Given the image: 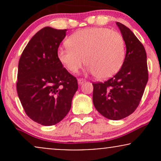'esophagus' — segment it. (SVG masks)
Instances as JSON below:
<instances>
[{
  "label": "esophagus",
  "mask_w": 161,
  "mask_h": 161,
  "mask_svg": "<svg viewBox=\"0 0 161 161\" xmlns=\"http://www.w3.org/2000/svg\"><path fill=\"white\" fill-rule=\"evenodd\" d=\"M85 82H86V80H85V79H78V83H79V86H81V85L83 84V83H84Z\"/></svg>",
  "instance_id": "34e87169"
}]
</instances>
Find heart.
Returning a JSON list of instances; mask_svg holds the SVG:
<instances>
[{
  "mask_svg": "<svg viewBox=\"0 0 161 161\" xmlns=\"http://www.w3.org/2000/svg\"><path fill=\"white\" fill-rule=\"evenodd\" d=\"M66 42L68 45L57 50V57L72 73H76L86 61L87 73L108 79L116 74L124 63V39L115 31L106 28L84 29L71 35Z\"/></svg>",
  "mask_w": 161,
  "mask_h": 161,
  "instance_id": "heart-1",
  "label": "heart"
}]
</instances>
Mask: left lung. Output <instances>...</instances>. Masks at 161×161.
Listing matches in <instances>:
<instances>
[{
	"label": "left lung",
	"mask_w": 161,
	"mask_h": 161,
	"mask_svg": "<svg viewBox=\"0 0 161 161\" xmlns=\"http://www.w3.org/2000/svg\"><path fill=\"white\" fill-rule=\"evenodd\" d=\"M116 24L126 47L124 63L114 77L104 82L92 83L94 106L112 120L123 119L136 110L148 80L145 47L128 27L119 22Z\"/></svg>",
	"instance_id": "1"
}]
</instances>
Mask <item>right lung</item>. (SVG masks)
Instances as JSON below:
<instances>
[{
	"label": "right lung",
	"mask_w": 161,
	"mask_h": 161,
	"mask_svg": "<svg viewBox=\"0 0 161 161\" xmlns=\"http://www.w3.org/2000/svg\"><path fill=\"white\" fill-rule=\"evenodd\" d=\"M66 31L43 28L31 38L19 59L18 96L27 116L41 125L61 121L69 113L78 89L77 79L57 57Z\"/></svg>",
	"instance_id": "obj_1"
}]
</instances>
